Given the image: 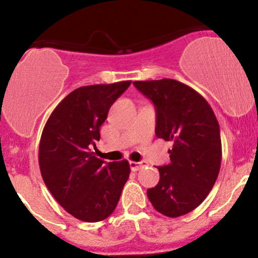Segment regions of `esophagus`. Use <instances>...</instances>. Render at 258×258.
I'll use <instances>...</instances> for the list:
<instances>
[{
	"label": "esophagus",
	"mask_w": 258,
	"mask_h": 258,
	"mask_svg": "<svg viewBox=\"0 0 258 258\" xmlns=\"http://www.w3.org/2000/svg\"><path fill=\"white\" fill-rule=\"evenodd\" d=\"M145 166V162H135V161H131L130 162V167H131L132 171H139L140 168H142Z\"/></svg>",
	"instance_id": "34e87169"
}]
</instances>
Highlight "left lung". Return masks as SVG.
Listing matches in <instances>:
<instances>
[{
  "instance_id": "left-lung-1",
  "label": "left lung",
  "mask_w": 258,
  "mask_h": 258,
  "mask_svg": "<svg viewBox=\"0 0 258 258\" xmlns=\"http://www.w3.org/2000/svg\"><path fill=\"white\" fill-rule=\"evenodd\" d=\"M156 108V136L172 141L171 162L158 168L160 182L147 189L156 211L167 217L191 212L212 189L221 167L220 126L199 92L179 81H135Z\"/></svg>"
}]
</instances>
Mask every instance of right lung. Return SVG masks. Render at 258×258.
<instances>
[{"mask_svg": "<svg viewBox=\"0 0 258 258\" xmlns=\"http://www.w3.org/2000/svg\"><path fill=\"white\" fill-rule=\"evenodd\" d=\"M131 81L83 86L57 105L45 124L38 150L46 186L70 215L85 222L107 218L128 179V161L105 162L91 147L114 101Z\"/></svg>", "mask_w": 258, "mask_h": 258, "instance_id": "1", "label": "right lung"}]
</instances>
